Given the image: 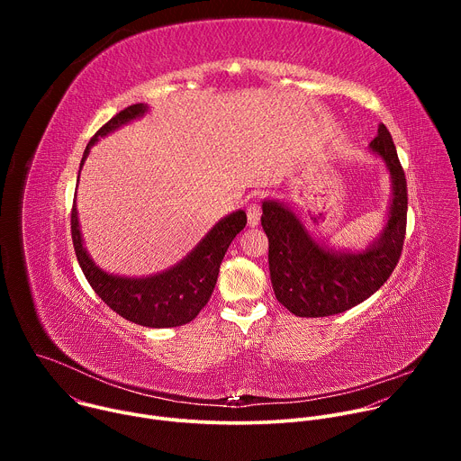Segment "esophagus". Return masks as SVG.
<instances>
[{"instance_id":"obj_1","label":"esophagus","mask_w":461,"mask_h":461,"mask_svg":"<svg viewBox=\"0 0 461 461\" xmlns=\"http://www.w3.org/2000/svg\"><path fill=\"white\" fill-rule=\"evenodd\" d=\"M260 206L258 204H249L248 206V210H246V217H248V224L251 226V228H255V226H258V222H260Z\"/></svg>"}]
</instances>
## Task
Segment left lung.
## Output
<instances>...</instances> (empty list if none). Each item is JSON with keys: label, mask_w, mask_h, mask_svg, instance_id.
Returning <instances> with one entry per match:
<instances>
[{"label": "left lung", "mask_w": 461, "mask_h": 461, "mask_svg": "<svg viewBox=\"0 0 461 461\" xmlns=\"http://www.w3.org/2000/svg\"><path fill=\"white\" fill-rule=\"evenodd\" d=\"M368 148L390 171L392 201L384 230L363 251H332L308 233L288 206L262 203L272 286L277 301L299 317L334 315L363 303L386 283L402 257L409 204L405 171L383 123Z\"/></svg>", "instance_id": "obj_1"}]
</instances>
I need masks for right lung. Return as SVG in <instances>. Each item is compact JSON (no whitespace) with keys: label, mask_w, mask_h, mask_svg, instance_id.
Listing matches in <instances>:
<instances>
[{"label":"right lung","mask_w":461,"mask_h":461,"mask_svg":"<svg viewBox=\"0 0 461 461\" xmlns=\"http://www.w3.org/2000/svg\"><path fill=\"white\" fill-rule=\"evenodd\" d=\"M146 111V104L129 105L114 114L105 125H102L84 151L80 169L91 148L100 137L109 135L111 131L131 120L144 116ZM244 226L246 213L242 210L233 212L231 215L219 221L208 231V235L189 251V255L184 257L173 268L157 276L131 279L105 274L95 265L87 249L84 248L77 204H73L71 212L75 253L91 288L118 315L149 328L180 326L199 315L213 294L226 249L237 233L244 230Z\"/></svg>","instance_id":"obj_1"}]
</instances>
